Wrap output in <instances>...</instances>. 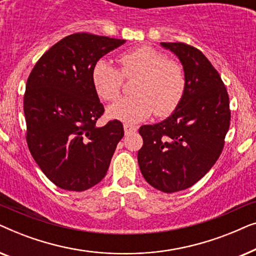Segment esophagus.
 Returning <instances> with one entry per match:
<instances>
[{
	"mask_svg": "<svg viewBox=\"0 0 256 256\" xmlns=\"http://www.w3.org/2000/svg\"><path fill=\"white\" fill-rule=\"evenodd\" d=\"M124 127V134L126 135H130V134H132V132H135L136 129H138L135 127V126H130V124H126Z\"/></svg>",
	"mask_w": 256,
	"mask_h": 256,
	"instance_id": "1",
	"label": "esophagus"
}]
</instances>
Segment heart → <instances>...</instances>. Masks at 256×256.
Returning a JSON list of instances; mask_svg holds the SVG:
<instances>
[{
	"instance_id": "1",
	"label": "heart",
	"mask_w": 256,
	"mask_h": 256,
	"mask_svg": "<svg viewBox=\"0 0 256 256\" xmlns=\"http://www.w3.org/2000/svg\"><path fill=\"white\" fill-rule=\"evenodd\" d=\"M120 70L106 60H99L92 70V82L98 96L106 101L120 96L124 78H138L132 87L135 96L124 98L108 108L110 118L136 122L149 118L166 116L176 110L186 90V74L182 64L168 59L162 51L140 46L118 58Z\"/></svg>"
}]
</instances>
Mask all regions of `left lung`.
<instances>
[{"instance_id":"obj_1","label":"left lung","mask_w":256,"mask_h":256,"mask_svg":"<svg viewBox=\"0 0 256 256\" xmlns=\"http://www.w3.org/2000/svg\"><path fill=\"white\" fill-rule=\"evenodd\" d=\"M180 58L186 90L176 110L156 124L138 129V152L144 180L157 190H186L214 166L230 122V98L218 71L202 51L184 43H160Z\"/></svg>"}]
</instances>
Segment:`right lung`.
I'll return each mask as SVG.
<instances>
[{
  "mask_svg": "<svg viewBox=\"0 0 256 256\" xmlns=\"http://www.w3.org/2000/svg\"><path fill=\"white\" fill-rule=\"evenodd\" d=\"M124 43L86 32L70 34L38 59L28 78L23 99L28 148L58 188L85 191L106 176L124 130L118 120L96 127L104 108L92 70Z\"/></svg>",
  "mask_w": 256,
  "mask_h": 256,
  "instance_id": "right-lung-1",
  "label": "right lung"
}]
</instances>
